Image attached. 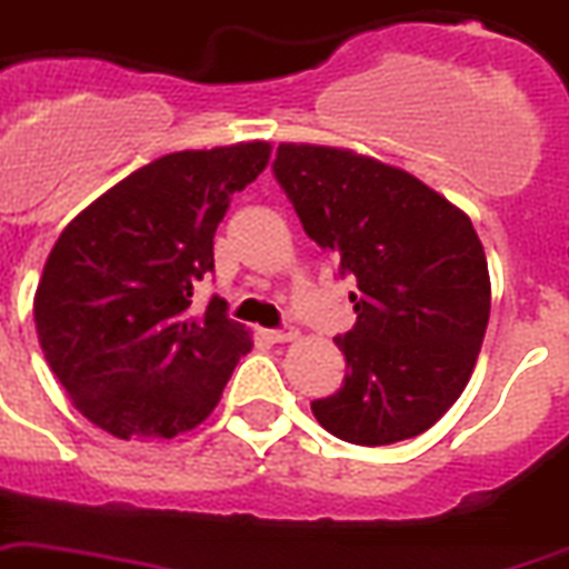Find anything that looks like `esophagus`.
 Returning a JSON list of instances; mask_svg holds the SVG:
<instances>
[{"label": "esophagus", "instance_id": "1", "mask_svg": "<svg viewBox=\"0 0 569 569\" xmlns=\"http://www.w3.org/2000/svg\"><path fill=\"white\" fill-rule=\"evenodd\" d=\"M266 339L274 341V345H286V341L298 339V330L295 327H280V330H266Z\"/></svg>", "mask_w": 569, "mask_h": 569}]
</instances>
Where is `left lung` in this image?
I'll return each instance as SVG.
<instances>
[{
	"label": "left lung",
	"instance_id": "left-lung-1",
	"mask_svg": "<svg viewBox=\"0 0 569 569\" xmlns=\"http://www.w3.org/2000/svg\"><path fill=\"white\" fill-rule=\"evenodd\" d=\"M271 169L307 237L357 280V325L336 336L348 373L312 415L362 447L427 432L468 386L491 316L477 230L436 189L348 149L283 142Z\"/></svg>",
	"mask_w": 569,
	"mask_h": 569
}]
</instances>
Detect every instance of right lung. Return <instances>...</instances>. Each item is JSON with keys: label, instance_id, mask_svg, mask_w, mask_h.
Listing matches in <instances>:
<instances>
[{"label": "right lung", "instance_id": "obj_1", "mask_svg": "<svg viewBox=\"0 0 569 569\" xmlns=\"http://www.w3.org/2000/svg\"><path fill=\"white\" fill-rule=\"evenodd\" d=\"M269 142L174 151L69 221L34 295L46 362L87 420L117 438H174L216 409L253 348L224 300L189 312L212 237L269 166Z\"/></svg>", "mask_w": 569, "mask_h": 569}]
</instances>
